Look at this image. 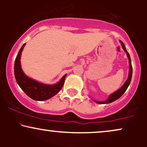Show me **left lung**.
<instances>
[{"mask_svg": "<svg viewBox=\"0 0 147 147\" xmlns=\"http://www.w3.org/2000/svg\"><path fill=\"white\" fill-rule=\"evenodd\" d=\"M121 44H122V48L124 49V51L126 52V55H127L128 58H129V77H128L127 80L126 81V82L124 83V85L122 86V87L121 88H119V90L115 92L114 93L111 94V95L109 96V97L108 98L107 100L104 101V102H97V101H95L96 103L97 104H109V103H111L114 101L117 100V99H119V97L122 96L123 94L125 92V91L126 90V89L128 88L129 87L130 83H131V78H132V72H133V68H132V65H131V58H130V55L129 54V52H127L126 49L124 46V44L123 43L122 41H120Z\"/></svg>", "mask_w": 147, "mask_h": 147, "instance_id": "left-lung-1", "label": "left lung"}]
</instances>
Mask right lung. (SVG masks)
Masks as SVG:
<instances>
[{
	"instance_id": "right-lung-1",
	"label": "right lung",
	"mask_w": 147,
	"mask_h": 147,
	"mask_svg": "<svg viewBox=\"0 0 147 147\" xmlns=\"http://www.w3.org/2000/svg\"><path fill=\"white\" fill-rule=\"evenodd\" d=\"M25 43L20 49L14 62V75L16 82L23 92L28 97L36 101H43L51 98L61 90L65 82V75L60 82L55 85H47L30 79L25 75L21 67V52L23 51Z\"/></svg>"
}]
</instances>
